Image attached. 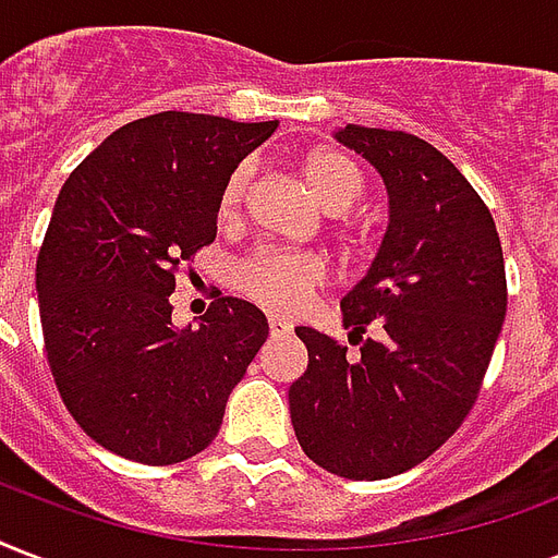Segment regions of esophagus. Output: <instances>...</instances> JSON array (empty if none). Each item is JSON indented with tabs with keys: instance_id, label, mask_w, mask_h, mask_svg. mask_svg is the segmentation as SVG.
Segmentation results:
<instances>
[{
	"instance_id": "1",
	"label": "esophagus",
	"mask_w": 558,
	"mask_h": 558,
	"mask_svg": "<svg viewBox=\"0 0 558 558\" xmlns=\"http://www.w3.org/2000/svg\"><path fill=\"white\" fill-rule=\"evenodd\" d=\"M269 330H271V336H287V333H292V322H287V318L271 316L269 318Z\"/></svg>"
}]
</instances>
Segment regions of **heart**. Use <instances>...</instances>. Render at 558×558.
<instances>
[{"label": "heart", "mask_w": 558, "mask_h": 558, "mask_svg": "<svg viewBox=\"0 0 558 558\" xmlns=\"http://www.w3.org/2000/svg\"><path fill=\"white\" fill-rule=\"evenodd\" d=\"M301 169H304V178H307L313 195L330 213L348 210L363 198V172L356 169L351 157L330 151V148H316L304 157ZM248 184L251 166L240 163L228 175L222 195H219V213L225 219L240 210L242 198L248 193ZM236 280L254 301H260L269 310L292 313L325 280V263L310 251L260 248L242 260Z\"/></svg>", "instance_id": "b5f03b06"}]
</instances>
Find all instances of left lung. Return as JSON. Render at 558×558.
Returning a JSON list of instances; mask_svg holds the SVG:
<instances>
[{"label": "left lung", "instance_id": "left-lung-1", "mask_svg": "<svg viewBox=\"0 0 558 558\" xmlns=\"http://www.w3.org/2000/svg\"><path fill=\"white\" fill-rule=\"evenodd\" d=\"M389 190V228L372 269L342 298L354 356L298 327L307 372L289 386L298 445L348 480L410 471L459 430L506 318L504 248L477 190L439 148L407 131L345 125ZM377 340H365L368 326Z\"/></svg>", "mask_w": 558, "mask_h": 558}]
</instances>
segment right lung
<instances>
[{
	"instance_id": "1",
	"label": "right lung",
	"mask_w": 558,
	"mask_h": 558,
	"mask_svg": "<svg viewBox=\"0 0 558 558\" xmlns=\"http://www.w3.org/2000/svg\"><path fill=\"white\" fill-rule=\"evenodd\" d=\"M271 122L163 110L113 131L66 178L37 254L54 386L101 448L143 465L202 453L269 336L260 310L216 295L172 325L181 263L216 240L219 195Z\"/></svg>"
}]
</instances>
